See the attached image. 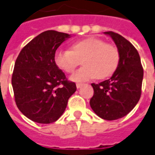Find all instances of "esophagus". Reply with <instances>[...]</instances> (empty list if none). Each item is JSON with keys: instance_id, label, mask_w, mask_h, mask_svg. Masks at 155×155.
I'll use <instances>...</instances> for the list:
<instances>
[{"instance_id": "esophagus-1", "label": "esophagus", "mask_w": 155, "mask_h": 155, "mask_svg": "<svg viewBox=\"0 0 155 155\" xmlns=\"http://www.w3.org/2000/svg\"><path fill=\"white\" fill-rule=\"evenodd\" d=\"M83 85H84V84H80V83H78V84H76V86H77V88H81V87H82Z\"/></svg>"}]
</instances>
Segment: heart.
I'll use <instances>...</instances> for the list:
<instances>
[{
  "instance_id": "b5f03b06",
  "label": "heart",
  "mask_w": 155,
  "mask_h": 155,
  "mask_svg": "<svg viewBox=\"0 0 155 155\" xmlns=\"http://www.w3.org/2000/svg\"><path fill=\"white\" fill-rule=\"evenodd\" d=\"M54 61L56 67L67 73L74 71L82 61L84 67L70 77L71 81L81 83L110 77L118 67L120 53L114 45L92 36L71 44L70 51H56Z\"/></svg>"
}]
</instances>
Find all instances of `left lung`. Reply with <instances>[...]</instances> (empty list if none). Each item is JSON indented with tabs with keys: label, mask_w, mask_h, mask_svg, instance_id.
I'll list each match as a JSON object with an SVG mask.
<instances>
[{
	"label": "left lung",
	"mask_w": 155,
	"mask_h": 155,
	"mask_svg": "<svg viewBox=\"0 0 155 155\" xmlns=\"http://www.w3.org/2000/svg\"><path fill=\"white\" fill-rule=\"evenodd\" d=\"M120 53V62L111 78L100 84H92L94 95L90 106L96 115L107 120L127 116L141 97L143 69L136 48L121 35L109 31Z\"/></svg>",
	"instance_id": "8db88e82"
}]
</instances>
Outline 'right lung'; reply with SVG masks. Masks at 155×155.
<instances>
[{
	"label": "right lung",
	"mask_w": 155,
	"mask_h": 155,
	"mask_svg": "<svg viewBox=\"0 0 155 155\" xmlns=\"http://www.w3.org/2000/svg\"><path fill=\"white\" fill-rule=\"evenodd\" d=\"M71 35L48 30L22 48L12 78L19 110L33 121L49 124L59 119L77 90L54 61L55 51Z\"/></svg>",
	"instance_id": "right-lung-1"
}]
</instances>
